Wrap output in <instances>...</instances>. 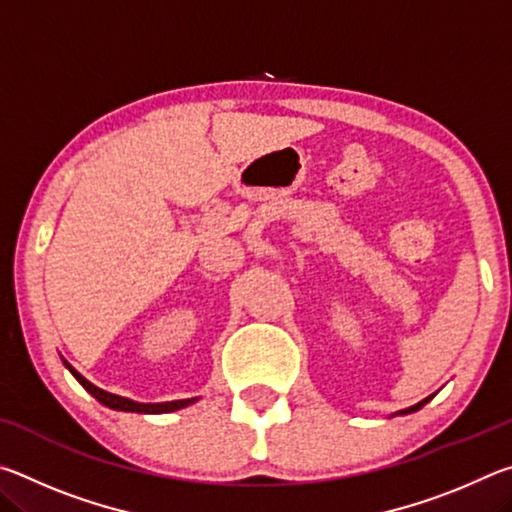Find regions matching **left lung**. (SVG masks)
<instances>
[{
    "label": "left lung",
    "instance_id": "obj_1",
    "mask_svg": "<svg viewBox=\"0 0 512 512\" xmlns=\"http://www.w3.org/2000/svg\"><path fill=\"white\" fill-rule=\"evenodd\" d=\"M429 400H431V397H427V400H422V402H418V404H415V406H409V409H404L402 413L406 415V413H413V411H418V409H422V406H424V404H427Z\"/></svg>",
    "mask_w": 512,
    "mask_h": 512
}]
</instances>
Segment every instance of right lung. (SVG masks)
Here are the masks:
<instances>
[{
    "label": "right lung",
    "instance_id": "1",
    "mask_svg": "<svg viewBox=\"0 0 512 512\" xmlns=\"http://www.w3.org/2000/svg\"><path fill=\"white\" fill-rule=\"evenodd\" d=\"M65 366L69 368V372L79 379V384L88 391L90 395L97 397V400L101 404L110 406V409H117V411H133V413H171V411H178V409H185V406H189L192 402H196V397H192V400H176V402H162V404H140V402H133V400H126V397H119V395H112V393H106L101 391V388H97L94 384H90L88 379H85L83 375H79L69 363L65 361Z\"/></svg>",
    "mask_w": 512,
    "mask_h": 512
}]
</instances>
